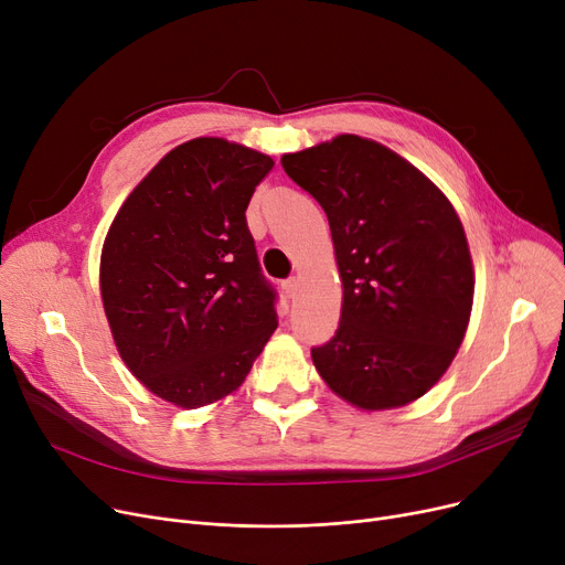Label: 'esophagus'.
I'll return each mask as SVG.
<instances>
[{"mask_svg":"<svg viewBox=\"0 0 565 565\" xmlns=\"http://www.w3.org/2000/svg\"><path fill=\"white\" fill-rule=\"evenodd\" d=\"M284 290H286V295H288V298L292 300V298H295V295H298V290H300V281H298V279H295V277H292V279H286V281H284Z\"/></svg>","mask_w":565,"mask_h":565,"instance_id":"1","label":"esophagus"}]
</instances>
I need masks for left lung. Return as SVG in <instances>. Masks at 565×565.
I'll use <instances>...</instances> for the list:
<instances>
[{
	"label": "left lung",
	"instance_id": "obj_1",
	"mask_svg": "<svg viewBox=\"0 0 565 565\" xmlns=\"http://www.w3.org/2000/svg\"><path fill=\"white\" fill-rule=\"evenodd\" d=\"M328 215L343 302L332 341L311 350L345 403L394 409L430 392L465 339L473 263L451 201L380 141L337 135L281 156Z\"/></svg>",
	"mask_w": 565,
	"mask_h": 565
}]
</instances>
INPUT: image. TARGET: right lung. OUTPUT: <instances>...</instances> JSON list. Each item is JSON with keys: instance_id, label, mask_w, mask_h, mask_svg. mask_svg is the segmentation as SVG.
Returning <instances> with one entry per match:
<instances>
[{"instance_id": "1", "label": "right lung", "mask_w": 565, "mask_h": 565, "mask_svg": "<svg viewBox=\"0 0 565 565\" xmlns=\"http://www.w3.org/2000/svg\"><path fill=\"white\" fill-rule=\"evenodd\" d=\"M273 167L243 143L190 139L141 178L105 235L100 298L114 345L175 407L233 394L277 330L245 220Z\"/></svg>"}]
</instances>
